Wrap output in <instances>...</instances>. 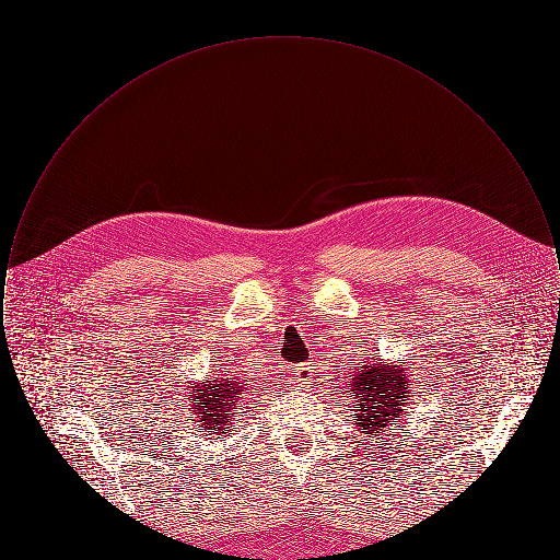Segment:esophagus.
<instances>
[{"instance_id":"obj_1","label":"esophagus","mask_w":560,"mask_h":560,"mask_svg":"<svg viewBox=\"0 0 560 560\" xmlns=\"http://www.w3.org/2000/svg\"><path fill=\"white\" fill-rule=\"evenodd\" d=\"M311 377H313L311 363H302V365L295 368V382L298 384H311Z\"/></svg>"}]
</instances>
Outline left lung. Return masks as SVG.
<instances>
[{"label":"left lung","instance_id":"obj_1","mask_svg":"<svg viewBox=\"0 0 560 560\" xmlns=\"http://www.w3.org/2000/svg\"><path fill=\"white\" fill-rule=\"evenodd\" d=\"M409 372L405 368L363 365L350 375V395L359 402L357 424L365 434H380L402 413L409 399Z\"/></svg>","mask_w":560,"mask_h":560}]
</instances>
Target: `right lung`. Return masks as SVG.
Instances as JSON below:
<instances>
[{"label":"right lung","mask_w":560,"mask_h":560,"mask_svg":"<svg viewBox=\"0 0 560 560\" xmlns=\"http://www.w3.org/2000/svg\"><path fill=\"white\" fill-rule=\"evenodd\" d=\"M222 377L210 380L212 384L203 386H190L195 390L188 393V400L192 402V409H197V430L199 432H213L220 430V434L231 432V424L235 422V409L243 407V386L235 382L240 377H224V373H218ZM198 402L195 404L194 400Z\"/></svg>","instance_id":"obj_1"}]
</instances>
